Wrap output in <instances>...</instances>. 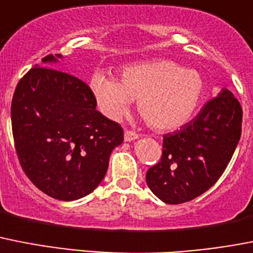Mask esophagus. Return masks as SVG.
<instances>
[{
    "instance_id": "obj_1",
    "label": "esophagus",
    "mask_w": 253,
    "mask_h": 253,
    "mask_svg": "<svg viewBox=\"0 0 253 253\" xmlns=\"http://www.w3.org/2000/svg\"><path fill=\"white\" fill-rule=\"evenodd\" d=\"M138 137L139 135L135 133V131H131V130H126L124 133V139L125 142H131V141H135V139H138Z\"/></svg>"
}]
</instances>
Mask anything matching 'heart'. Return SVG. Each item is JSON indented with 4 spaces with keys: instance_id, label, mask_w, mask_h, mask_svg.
Listing matches in <instances>:
<instances>
[{
    "instance_id": "heart-1",
    "label": "heart",
    "mask_w": 253,
    "mask_h": 253,
    "mask_svg": "<svg viewBox=\"0 0 253 253\" xmlns=\"http://www.w3.org/2000/svg\"><path fill=\"white\" fill-rule=\"evenodd\" d=\"M89 87L103 115L116 120L137 101L138 112L157 130H172L189 122L205 94V79L196 69L155 60L126 66L119 82L96 71Z\"/></svg>"
}]
</instances>
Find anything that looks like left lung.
Listing matches in <instances>:
<instances>
[{
  "instance_id": "obj_1",
  "label": "left lung",
  "mask_w": 253,
  "mask_h": 253,
  "mask_svg": "<svg viewBox=\"0 0 253 253\" xmlns=\"http://www.w3.org/2000/svg\"><path fill=\"white\" fill-rule=\"evenodd\" d=\"M241 133V103L224 88L191 122L164 135L163 156L146 174L148 188L169 205L198 197L219 180Z\"/></svg>"
}]
</instances>
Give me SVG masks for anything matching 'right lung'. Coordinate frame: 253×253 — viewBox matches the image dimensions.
Listing matches in <instances>:
<instances>
[{"label":"right lung","instance_id":"1","mask_svg":"<svg viewBox=\"0 0 253 253\" xmlns=\"http://www.w3.org/2000/svg\"><path fill=\"white\" fill-rule=\"evenodd\" d=\"M60 59L46 56L20 79L11 102L12 134L21 168L37 188L74 201L102 182L124 133L97 111L87 84L52 69Z\"/></svg>","mask_w":253,"mask_h":253}]
</instances>
